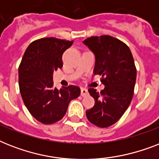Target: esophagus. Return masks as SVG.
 <instances>
[{"label": "esophagus", "mask_w": 159, "mask_h": 159, "mask_svg": "<svg viewBox=\"0 0 159 159\" xmlns=\"http://www.w3.org/2000/svg\"><path fill=\"white\" fill-rule=\"evenodd\" d=\"M88 95V91L86 88H82L81 89V96L82 97H86Z\"/></svg>", "instance_id": "34e87169"}]
</instances>
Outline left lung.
<instances>
[{
    "label": "left lung",
    "mask_w": 159,
    "mask_h": 159,
    "mask_svg": "<svg viewBox=\"0 0 159 159\" xmlns=\"http://www.w3.org/2000/svg\"><path fill=\"white\" fill-rule=\"evenodd\" d=\"M83 43L94 53V74L102 76L105 85L101 92L88 89L95 105L86 115L92 124L106 128L121 118L133 98L136 81L133 55L125 43L110 35L92 36Z\"/></svg>",
    "instance_id": "obj_1"
}]
</instances>
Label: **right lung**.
Segmentation results:
<instances>
[{"mask_svg": "<svg viewBox=\"0 0 159 159\" xmlns=\"http://www.w3.org/2000/svg\"><path fill=\"white\" fill-rule=\"evenodd\" d=\"M73 41L43 38L34 41L25 50L19 67V87L30 113L38 121L50 125L65 116L72 100L81 94L77 86L57 89L53 74L62 67V56Z\"/></svg>", "mask_w": 159, "mask_h": 159, "instance_id": "add662e5", "label": "right lung"}]
</instances>
